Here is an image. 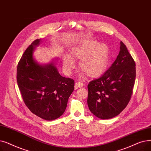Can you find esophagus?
Returning <instances> with one entry per match:
<instances>
[{
	"instance_id": "34e87169",
	"label": "esophagus",
	"mask_w": 151,
	"mask_h": 151,
	"mask_svg": "<svg viewBox=\"0 0 151 151\" xmlns=\"http://www.w3.org/2000/svg\"><path fill=\"white\" fill-rule=\"evenodd\" d=\"M83 86H84V84H83V83H75V88L76 89H78V88H82V87H83Z\"/></svg>"
}]
</instances>
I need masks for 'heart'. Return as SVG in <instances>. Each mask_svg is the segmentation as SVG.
Wrapping results in <instances>:
<instances>
[{
	"label": "heart",
	"instance_id": "obj_1",
	"mask_svg": "<svg viewBox=\"0 0 151 151\" xmlns=\"http://www.w3.org/2000/svg\"><path fill=\"white\" fill-rule=\"evenodd\" d=\"M74 60L80 61V68L91 78L103 75L108 68L110 61V49L105 43L96 40L83 41L72 47L69 55L63 57V66L67 74L75 67Z\"/></svg>",
	"mask_w": 151,
	"mask_h": 151
}]
</instances>
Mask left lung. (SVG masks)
I'll return each instance as SVG.
<instances>
[{
  "mask_svg": "<svg viewBox=\"0 0 151 151\" xmlns=\"http://www.w3.org/2000/svg\"><path fill=\"white\" fill-rule=\"evenodd\" d=\"M135 62L122 42L116 60L101 78L88 85V106L101 119H112L127 107L133 93Z\"/></svg>",
  "mask_w": 151,
  "mask_h": 151,
  "instance_id": "left-lung-1",
  "label": "left lung"
}]
</instances>
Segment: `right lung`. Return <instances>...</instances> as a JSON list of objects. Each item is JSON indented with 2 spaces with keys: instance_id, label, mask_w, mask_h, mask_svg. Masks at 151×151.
Segmentation results:
<instances>
[{
  "instance_id": "obj_1",
  "label": "right lung",
  "mask_w": 151,
  "mask_h": 151,
  "mask_svg": "<svg viewBox=\"0 0 151 151\" xmlns=\"http://www.w3.org/2000/svg\"><path fill=\"white\" fill-rule=\"evenodd\" d=\"M41 42V39H36L24 51L18 64L17 80L24 102L31 112L50 121L64 113L75 81L60 75L57 58L47 64L37 62L34 52Z\"/></svg>"
}]
</instances>
